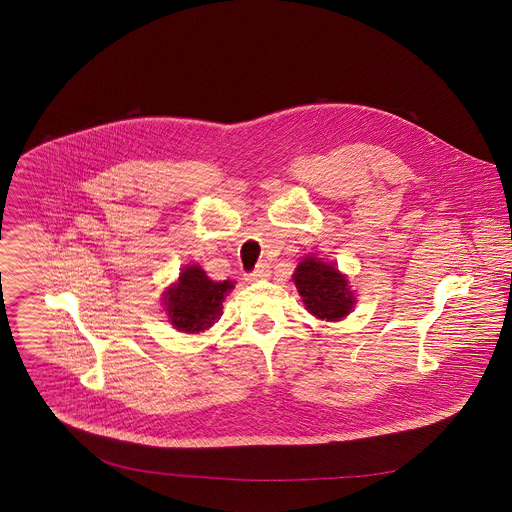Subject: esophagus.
<instances>
[{"label": "esophagus", "instance_id": "34e87169", "mask_svg": "<svg viewBox=\"0 0 512 512\" xmlns=\"http://www.w3.org/2000/svg\"><path fill=\"white\" fill-rule=\"evenodd\" d=\"M268 274H270V264H268V262H260V264L256 266V270L248 276V280H250V282H258V280L268 278Z\"/></svg>", "mask_w": 512, "mask_h": 512}]
</instances>
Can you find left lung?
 Instances as JSON below:
<instances>
[{"instance_id": "8db88e82", "label": "left lung", "mask_w": 512, "mask_h": 512, "mask_svg": "<svg viewBox=\"0 0 512 512\" xmlns=\"http://www.w3.org/2000/svg\"><path fill=\"white\" fill-rule=\"evenodd\" d=\"M292 280L305 309L319 321L335 323L355 309L357 297L349 276L333 262L305 256L297 264Z\"/></svg>"}]
</instances>
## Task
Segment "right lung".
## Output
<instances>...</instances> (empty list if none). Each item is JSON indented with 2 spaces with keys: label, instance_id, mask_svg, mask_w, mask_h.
Segmentation results:
<instances>
[{
  "label": "right lung",
  "instance_id": "add662e5",
  "mask_svg": "<svg viewBox=\"0 0 512 512\" xmlns=\"http://www.w3.org/2000/svg\"><path fill=\"white\" fill-rule=\"evenodd\" d=\"M232 280L213 282L199 264H189L163 290V311L173 329L185 335L209 331L222 315V301L234 290Z\"/></svg>",
  "mask_w": 512,
  "mask_h": 512
}]
</instances>
